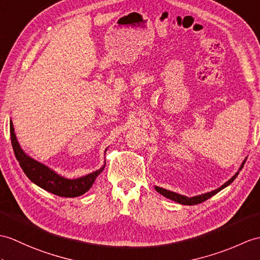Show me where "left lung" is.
I'll list each match as a JSON object with an SVG mask.
<instances>
[{
  "label": "left lung",
  "mask_w": 260,
  "mask_h": 260,
  "mask_svg": "<svg viewBox=\"0 0 260 260\" xmlns=\"http://www.w3.org/2000/svg\"><path fill=\"white\" fill-rule=\"evenodd\" d=\"M245 161H246V160L243 161V164H241V166H240V168H239V171H241V168L244 167ZM238 174H239V172H237L236 174H235L234 176H233L231 179H229L227 183H225L221 187H219V188H217V189H215V190H213V191H210V192H206V194L198 195V196H194V197H186V196H183V195L176 194V192H173V191H170V190H167V189L160 188V187H157V186H155V189L157 190V191L159 192V194H161L162 196L170 198V199H172V201L176 202V203H179V204H182V205H197V204H201V203H203V202H205V201H207L208 198L214 196L215 194H217V192L220 191L221 189H224L225 187H227L228 185H231V184L234 182V180H235V178H236V177L238 176Z\"/></svg>",
  "instance_id": "obj_1"
}]
</instances>
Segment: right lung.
Listing matches in <instances>:
<instances>
[{
    "label": "right lung",
    "instance_id": "add662e5",
    "mask_svg": "<svg viewBox=\"0 0 260 260\" xmlns=\"http://www.w3.org/2000/svg\"><path fill=\"white\" fill-rule=\"evenodd\" d=\"M10 133L12 147H13L15 157L19 160L23 172L34 184L40 186L41 188L52 192L54 195L61 197H77L85 194L94 184L96 177L99 176L105 167L103 166L101 170L76 179L64 178L23 152L19 142L16 140L12 120L10 122Z\"/></svg>",
    "mask_w": 260,
    "mask_h": 260
}]
</instances>
